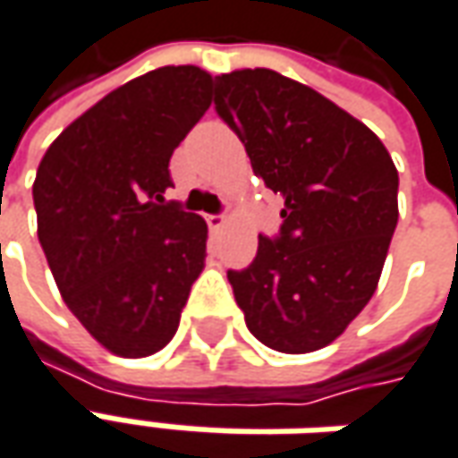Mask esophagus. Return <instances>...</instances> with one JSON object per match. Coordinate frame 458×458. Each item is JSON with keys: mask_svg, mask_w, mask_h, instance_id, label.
Wrapping results in <instances>:
<instances>
[{"mask_svg": "<svg viewBox=\"0 0 458 458\" xmlns=\"http://www.w3.org/2000/svg\"><path fill=\"white\" fill-rule=\"evenodd\" d=\"M205 220H208V225H210V230H215V233L225 228V215H208Z\"/></svg>", "mask_w": 458, "mask_h": 458, "instance_id": "esophagus-1", "label": "esophagus"}]
</instances>
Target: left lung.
Wrapping results in <instances>:
<instances>
[{"mask_svg":"<svg viewBox=\"0 0 458 458\" xmlns=\"http://www.w3.org/2000/svg\"><path fill=\"white\" fill-rule=\"evenodd\" d=\"M215 81L217 114L284 198L281 235H259L253 263L228 271L235 301L266 347L322 350L377 289L398 225V169L362 121L314 88L268 68Z\"/></svg>","mask_w":458,"mask_h":458,"instance_id":"obj_1","label":"left lung"}]
</instances>
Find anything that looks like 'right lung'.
I'll list each match as a JSON object with an SVG mask.
<instances>
[{
    "label": "right lung",
    "mask_w": 458,
    "mask_h": 458,
    "mask_svg": "<svg viewBox=\"0 0 458 458\" xmlns=\"http://www.w3.org/2000/svg\"><path fill=\"white\" fill-rule=\"evenodd\" d=\"M213 75L165 65L123 83L45 151L32 198L63 301L119 357H149L180 327L205 268L208 223L166 202L169 159L210 108Z\"/></svg>",
    "instance_id": "add662e5"
}]
</instances>
